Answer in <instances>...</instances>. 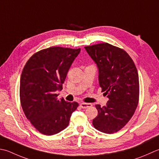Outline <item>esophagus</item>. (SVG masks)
Returning a JSON list of instances; mask_svg holds the SVG:
<instances>
[{"label":"esophagus","instance_id":"1","mask_svg":"<svg viewBox=\"0 0 159 159\" xmlns=\"http://www.w3.org/2000/svg\"><path fill=\"white\" fill-rule=\"evenodd\" d=\"M92 105L91 103H88V102H80V106L83 109H85V108H88L89 107H91Z\"/></svg>","mask_w":159,"mask_h":159}]
</instances>
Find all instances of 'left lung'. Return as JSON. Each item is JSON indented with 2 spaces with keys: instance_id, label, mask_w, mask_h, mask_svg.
Instances as JSON below:
<instances>
[{
  "instance_id": "1",
  "label": "left lung",
  "mask_w": 159,
  "mask_h": 159,
  "mask_svg": "<svg viewBox=\"0 0 159 159\" xmlns=\"http://www.w3.org/2000/svg\"><path fill=\"white\" fill-rule=\"evenodd\" d=\"M85 49L97 65L99 85L109 98L105 106L96 105L98 115L92 124L101 132H117L131 119L137 107V69L125 50L107 43L86 46Z\"/></svg>"
}]
</instances>
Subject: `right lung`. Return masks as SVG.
Returning <instances> with one entry per match:
<instances>
[{
	"mask_svg": "<svg viewBox=\"0 0 159 159\" xmlns=\"http://www.w3.org/2000/svg\"><path fill=\"white\" fill-rule=\"evenodd\" d=\"M80 49L52 47L27 61L20 80V100L25 115L43 134L54 135L66 128L76 102L58 99L70 67Z\"/></svg>",
	"mask_w": 159,
	"mask_h": 159,
	"instance_id": "right-lung-1",
	"label": "right lung"
}]
</instances>
